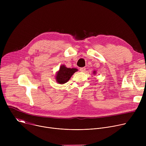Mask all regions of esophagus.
<instances>
[{"label": "esophagus", "mask_w": 146, "mask_h": 146, "mask_svg": "<svg viewBox=\"0 0 146 146\" xmlns=\"http://www.w3.org/2000/svg\"><path fill=\"white\" fill-rule=\"evenodd\" d=\"M86 68H81L80 69V70L81 71V72H85L86 71Z\"/></svg>", "instance_id": "esophagus-1"}]
</instances>
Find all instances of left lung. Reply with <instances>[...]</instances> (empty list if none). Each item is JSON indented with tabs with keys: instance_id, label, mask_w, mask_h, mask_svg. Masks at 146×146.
Wrapping results in <instances>:
<instances>
[{
	"instance_id": "left-lung-1",
	"label": "left lung",
	"mask_w": 146,
	"mask_h": 146,
	"mask_svg": "<svg viewBox=\"0 0 146 146\" xmlns=\"http://www.w3.org/2000/svg\"><path fill=\"white\" fill-rule=\"evenodd\" d=\"M93 73H94V74H95V73H96V72H95V71H94Z\"/></svg>"
}]
</instances>
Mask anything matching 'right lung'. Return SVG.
Wrapping results in <instances>:
<instances>
[{
    "instance_id": "1",
    "label": "right lung",
    "mask_w": 146,
    "mask_h": 146,
    "mask_svg": "<svg viewBox=\"0 0 146 146\" xmlns=\"http://www.w3.org/2000/svg\"><path fill=\"white\" fill-rule=\"evenodd\" d=\"M78 69L76 68H68L65 65H61L59 71L56 74V82L60 84H64L67 82L72 76V75L76 72Z\"/></svg>"
}]
</instances>
